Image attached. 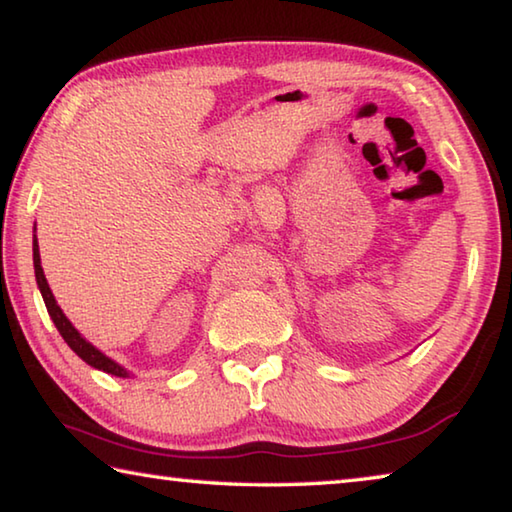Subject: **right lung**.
Returning a JSON list of instances; mask_svg holds the SVG:
<instances>
[{"label":"right lung","instance_id":"obj_1","mask_svg":"<svg viewBox=\"0 0 512 512\" xmlns=\"http://www.w3.org/2000/svg\"><path fill=\"white\" fill-rule=\"evenodd\" d=\"M33 268H36V282H38V289L42 293V300H45V305H47L49 316H51V320H54L56 329L60 332V336H63L69 348H72L76 354H79V357L85 363H88V366H92V368L103 370V372H108V375H115V377H128V370L121 368L117 361H112L101 350L94 348L90 341H85L79 329H76L72 323H69L67 316L63 314V309L58 307L54 293H51L49 284H47L45 271H42L40 248H38V239L36 237H33Z\"/></svg>","mask_w":512,"mask_h":512}]
</instances>
